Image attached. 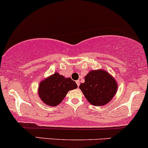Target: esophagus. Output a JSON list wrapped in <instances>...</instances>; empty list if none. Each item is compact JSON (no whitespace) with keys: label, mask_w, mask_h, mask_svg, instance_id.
<instances>
[{"label":"esophagus","mask_w":148,"mask_h":148,"mask_svg":"<svg viewBox=\"0 0 148 148\" xmlns=\"http://www.w3.org/2000/svg\"><path fill=\"white\" fill-rule=\"evenodd\" d=\"M76 83H77V86H79V80H77V81H76Z\"/></svg>","instance_id":"esophagus-1"}]
</instances>
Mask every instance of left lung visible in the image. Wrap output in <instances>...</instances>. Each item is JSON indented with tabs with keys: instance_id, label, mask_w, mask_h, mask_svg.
<instances>
[{
	"instance_id": "1",
	"label": "left lung",
	"mask_w": 148,
	"mask_h": 148,
	"mask_svg": "<svg viewBox=\"0 0 148 148\" xmlns=\"http://www.w3.org/2000/svg\"><path fill=\"white\" fill-rule=\"evenodd\" d=\"M84 79L79 88L92 105L99 106L106 104L116 94L117 83L107 71L102 69L91 71Z\"/></svg>"
}]
</instances>
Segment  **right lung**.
I'll return each mask as SVG.
<instances>
[{"mask_svg": "<svg viewBox=\"0 0 148 148\" xmlns=\"http://www.w3.org/2000/svg\"><path fill=\"white\" fill-rule=\"evenodd\" d=\"M77 88V84L71 78L55 73L40 83L38 95L46 105L56 106L61 103L69 90Z\"/></svg>", "mask_w": 148, "mask_h": 148, "instance_id": "add662e5", "label": "right lung"}]
</instances>
